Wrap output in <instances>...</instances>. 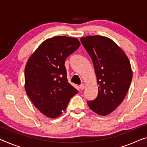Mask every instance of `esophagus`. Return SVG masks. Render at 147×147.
<instances>
[{"instance_id": "esophagus-1", "label": "esophagus", "mask_w": 147, "mask_h": 147, "mask_svg": "<svg viewBox=\"0 0 147 147\" xmlns=\"http://www.w3.org/2000/svg\"><path fill=\"white\" fill-rule=\"evenodd\" d=\"M80 90H83L85 88V85L84 84H80Z\"/></svg>"}]
</instances>
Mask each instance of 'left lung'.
<instances>
[{"label":"left lung","instance_id":"left-lung-1","mask_svg":"<svg viewBox=\"0 0 147 147\" xmlns=\"http://www.w3.org/2000/svg\"><path fill=\"white\" fill-rule=\"evenodd\" d=\"M80 41L92 60L99 86L97 97L87 104L97 114L108 115L119 106L127 93L133 77L129 60L107 37L86 36Z\"/></svg>","mask_w":147,"mask_h":147}]
</instances>
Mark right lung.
Listing matches in <instances>:
<instances>
[{
  "label": "right lung",
  "mask_w": 147,
  "mask_h": 147,
  "mask_svg": "<svg viewBox=\"0 0 147 147\" xmlns=\"http://www.w3.org/2000/svg\"><path fill=\"white\" fill-rule=\"evenodd\" d=\"M80 45L75 38H49L39 46L26 63V94L36 108L48 117L61 115L71 98L78 93L68 82L65 62Z\"/></svg>",
  "instance_id": "right-lung-1"
}]
</instances>
